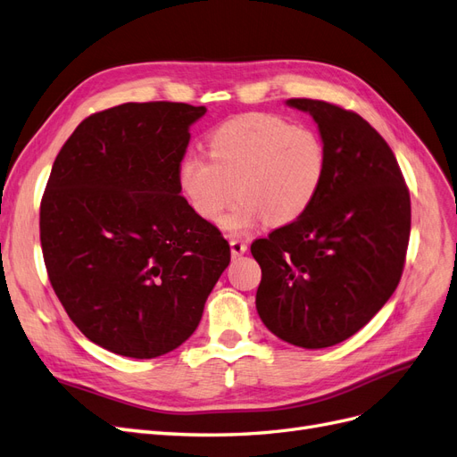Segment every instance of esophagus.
<instances>
[{
  "instance_id": "34e87169",
  "label": "esophagus",
  "mask_w": 457,
  "mask_h": 457,
  "mask_svg": "<svg viewBox=\"0 0 457 457\" xmlns=\"http://www.w3.org/2000/svg\"><path fill=\"white\" fill-rule=\"evenodd\" d=\"M229 246H231V254L233 256H241L246 251V243L243 239H239V237H231L229 239Z\"/></svg>"
}]
</instances>
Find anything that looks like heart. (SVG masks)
Listing matches in <instances>:
<instances>
[{
    "label": "heart",
    "mask_w": 457,
    "mask_h": 457,
    "mask_svg": "<svg viewBox=\"0 0 457 457\" xmlns=\"http://www.w3.org/2000/svg\"><path fill=\"white\" fill-rule=\"evenodd\" d=\"M208 156L186 154L178 186L191 211L208 224L241 195L224 226L241 233L268 220L285 226L304 216L325 179L328 151L314 128L283 116L251 112L216 126L206 137Z\"/></svg>",
    "instance_id": "obj_1"
}]
</instances>
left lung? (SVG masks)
Returning <instances> with one entry per match:
<instances>
[{"instance_id":"left-lung-1","label":"left lung","mask_w":457,"mask_h":457,"mask_svg":"<svg viewBox=\"0 0 457 457\" xmlns=\"http://www.w3.org/2000/svg\"><path fill=\"white\" fill-rule=\"evenodd\" d=\"M287 103L314 116L328 168L304 216L253 241L262 268L256 310L283 341L325 348L358 333L398 287L410 189L393 149L358 112L320 99Z\"/></svg>"}]
</instances>
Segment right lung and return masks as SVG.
Wrapping results in <instances>:
<instances>
[{
  "mask_svg": "<svg viewBox=\"0 0 457 457\" xmlns=\"http://www.w3.org/2000/svg\"><path fill=\"white\" fill-rule=\"evenodd\" d=\"M187 103H122L89 114L64 141L40 204L47 278L91 343L156 358L197 329L229 264L221 231L179 195Z\"/></svg>",
  "mask_w": 457,
  "mask_h": 457,
  "instance_id": "1",
  "label": "right lung"
}]
</instances>
